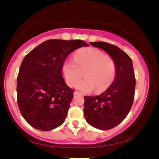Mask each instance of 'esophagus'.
I'll list each match as a JSON object with an SVG mask.
<instances>
[{
	"label": "esophagus",
	"instance_id": "obj_1",
	"mask_svg": "<svg viewBox=\"0 0 159 159\" xmlns=\"http://www.w3.org/2000/svg\"><path fill=\"white\" fill-rule=\"evenodd\" d=\"M73 94H74V96H79V95H81L78 92V91H75V92L73 93Z\"/></svg>",
	"mask_w": 159,
	"mask_h": 159
}]
</instances>
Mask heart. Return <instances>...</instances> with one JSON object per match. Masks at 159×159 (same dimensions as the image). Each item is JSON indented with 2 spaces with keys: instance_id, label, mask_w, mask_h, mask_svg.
I'll list each match as a JSON object with an SVG mask.
<instances>
[{
  "instance_id": "heart-1",
  "label": "heart",
  "mask_w": 159,
  "mask_h": 159,
  "mask_svg": "<svg viewBox=\"0 0 159 159\" xmlns=\"http://www.w3.org/2000/svg\"><path fill=\"white\" fill-rule=\"evenodd\" d=\"M76 87L83 93H89L96 89L100 93L108 88L116 76V63L97 48H82L75 53L74 60H66L62 66V73L66 82L73 87L81 79Z\"/></svg>"
}]
</instances>
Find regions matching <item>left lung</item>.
I'll list each match as a JSON object with an SVG mask.
<instances>
[{
	"label": "left lung",
	"instance_id": "1",
	"mask_svg": "<svg viewBox=\"0 0 159 159\" xmlns=\"http://www.w3.org/2000/svg\"><path fill=\"white\" fill-rule=\"evenodd\" d=\"M107 53L116 63V76L99 96H84L86 121L100 130H108L121 123L130 111L134 97L135 77L132 59L119 47L105 42L90 43Z\"/></svg>",
	"mask_w": 159,
	"mask_h": 159
}]
</instances>
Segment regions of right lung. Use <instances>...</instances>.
<instances>
[{
	"mask_svg": "<svg viewBox=\"0 0 159 159\" xmlns=\"http://www.w3.org/2000/svg\"><path fill=\"white\" fill-rule=\"evenodd\" d=\"M87 45L78 39H49L25 57L17 78V99L32 127L51 131L65 121L74 90L63 79L62 66L72 51Z\"/></svg>",
	"mask_w": 159,
	"mask_h": 159,
	"instance_id": "right-lung-1",
	"label": "right lung"
}]
</instances>
